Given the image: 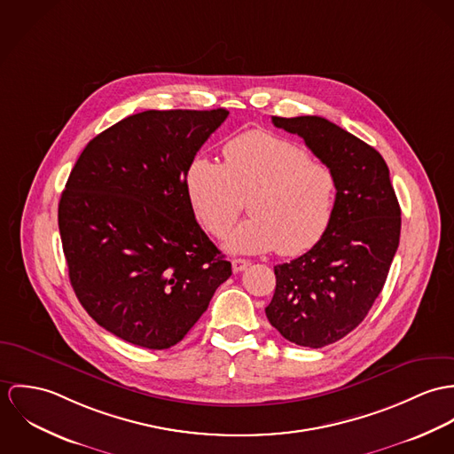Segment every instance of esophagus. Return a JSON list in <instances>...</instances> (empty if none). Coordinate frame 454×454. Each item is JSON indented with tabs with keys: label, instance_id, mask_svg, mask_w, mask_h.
<instances>
[{
	"label": "esophagus",
	"instance_id": "34e87169",
	"mask_svg": "<svg viewBox=\"0 0 454 454\" xmlns=\"http://www.w3.org/2000/svg\"><path fill=\"white\" fill-rule=\"evenodd\" d=\"M249 264H251V262H249V261H246V259H233V261H231V268H233V271H235V273L244 271Z\"/></svg>",
	"mask_w": 454,
	"mask_h": 454
}]
</instances>
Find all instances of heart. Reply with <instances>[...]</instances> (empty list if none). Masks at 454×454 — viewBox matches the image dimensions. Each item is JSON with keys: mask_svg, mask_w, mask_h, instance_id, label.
<instances>
[{"mask_svg": "<svg viewBox=\"0 0 454 454\" xmlns=\"http://www.w3.org/2000/svg\"><path fill=\"white\" fill-rule=\"evenodd\" d=\"M224 165L197 156L186 190L205 230L223 237L249 203L251 219L226 239V249L296 255L324 235L334 210L333 170L300 143L268 130H247L223 150Z\"/></svg>", "mask_w": 454, "mask_h": 454, "instance_id": "heart-1", "label": "heart"}]
</instances>
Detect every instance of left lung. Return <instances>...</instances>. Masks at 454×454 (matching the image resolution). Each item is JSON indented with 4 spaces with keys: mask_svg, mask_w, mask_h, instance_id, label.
<instances>
[{
    "mask_svg": "<svg viewBox=\"0 0 454 454\" xmlns=\"http://www.w3.org/2000/svg\"><path fill=\"white\" fill-rule=\"evenodd\" d=\"M298 134L336 179L333 217L320 240L277 264L266 306L270 324L291 343L322 348L365 318L380 296L401 239V207L383 156L322 116L271 118Z\"/></svg>",
    "mask_w": 454,
    "mask_h": 454,
    "instance_id": "1",
    "label": "left lung"
}]
</instances>
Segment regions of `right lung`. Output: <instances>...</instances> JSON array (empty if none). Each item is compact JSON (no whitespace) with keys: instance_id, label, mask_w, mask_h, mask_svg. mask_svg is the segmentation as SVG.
Here are the masks:
<instances>
[{"instance_id":"right-lung-1","label":"right lung","mask_w":454,"mask_h":454,"mask_svg":"<svg viewBox=\"0 0 454 454\" xmlns=\"http://www.w3.org/2000/svg\"><path fill=\"white\" fill-rule=\"evenodd\" d=\"M228 114L127 116L94 137L69 174L59 202L69 280L87 313L123 341L177 345L231 275L186 190L190 163Z\"/></svg>"}]
</instances>
